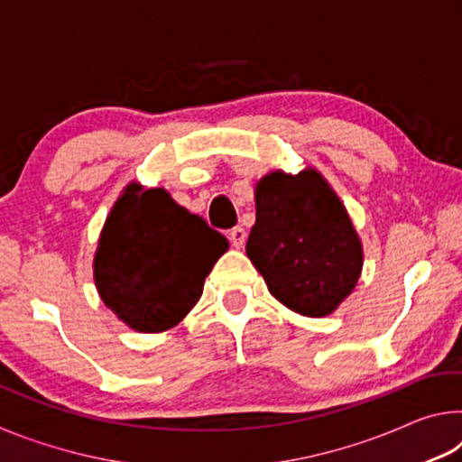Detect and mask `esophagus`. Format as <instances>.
Instances as JSON below:
<instances>
[{"instance_id":"1","label":"esophagus","mask_w":462,"mask_h":462,"mask_svg":"<svg viewBox=\"0 0 462 462\" xmlns=\"http://www.w3.org/2000/svg\"><path fill=\"white\" fill-rule=\"evenodd\" d=\"M228 238H230L234 248H242V246H245V242H246V230L240 228V226H236V228H232L228 232Z\"/></svg>"}]
</instances>
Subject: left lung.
Instances as JSON below:
<instances>
[{
    "label": "left lung",
    "instance_id": "1",
    "mask_svg": "<svg viewBox=\"0 0 462 462\" xmlns=\"http://www.w3.org/2000/svg\"><path fill=\"white\" fill-rule=\"evenodd\" d=\"M246 254L271 295L295 314L324 318L355 291L363 242L338 195L314 167L271 171L254 187Z\"/></svg>",
    "mask_w": 462,
    "mask_h": 462
}]
</instances>
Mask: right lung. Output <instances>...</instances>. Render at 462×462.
Wrapping results in <instances>:
<instances>
[{"label":"right lung","instance_id":"add662e5","mask_svg":"<svg viewBox=\"0 0 462 462\" xmlns=\"http://www.w3.org/2000/svg\"><path fill=\"white\" fill-rule=\"evenodd\" d=\"M228 240L162 187L132 181L101 228L93 281L101 301L136 332H165L189 314Z\"/></svg>","mask_w":462,"mask_h":462}]
</instances>
